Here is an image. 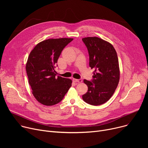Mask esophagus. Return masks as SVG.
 Wrapping results in <instances>:
<instances>
[{
	"label": "esophagus",
	"mask_w": 148,
	"mask_h": 148,
	"mask_svg": "<svg viewBox=\"0 0 148 148\" xmlns=\"http://www.w3.org/2000/svg\"><path fill=\"white\" fill-rule=\"evenodd\" d=\"M73 80H74V82H77V83H82L83 82L82 79H74Z\"/></svg>",
	"instance_id": "esophagus-1"
}]
</instances>
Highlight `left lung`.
Here are the masks:
<instances>
[{"label": "left lung", "instance_id": "8db88e82", "mask_svg": "<svg viewBox=\"0 0 148 148\" xmlns=\"http://www.w3.org/2000/svg\"><path fill=\"white\" fill-rule=\"evenodd\" d=\"M89 55V66L94 70L91 81L84 80L88 90L83 99L92 106L106 103L117 88L120 77L119 61L113 46L98 37L82 39Z\"/></svg>", "mask_w": 148, "mask_h": 148}]
</instances>
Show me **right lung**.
Listing matches in <instances>:
<instances>
[{
	"mask_svg": "<svg viewBox=\"0 0 148 148\" xmlns=\"http://www.w3.org/2000/svg\"><path fill=\"white\" fill-rule=\"evenodd\" d=\"M73 40L48 39L38 43L29 54L26 65L29 83L34 97L43 105L59 103L71 86L72 80L56 76L54 68L62 51Z\"/></svg>",
	"mask_w": 148,
	"mask_h": 148,
	"instance_id": "right-lung-1",
	"label": "right lung"
}]
</instances>
